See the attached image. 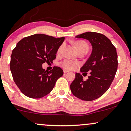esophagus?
Instances as JSON below:
<instances>
[{"mask_svg":"<svg viewBox=\"0 0 131 131\" xmlns=\"http://www.w3.org/2000/svg\"><path fill=\"white\" fill-rule=\"evenodd\" d=\"M69 72V71H68V70H67V69H63V72H64V74H66V73H67V72Z\"/></svg>","mask_w":131,"mask_h":131,"instance_id":"34e87169","label":"esophagus"}]
</instances>
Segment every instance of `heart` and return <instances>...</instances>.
<instances>
[{"mask_svg":"<svg viewBox=\"0 0 131 131\" xmlns=\"http://www.w3.org/2000/svg\"><path fill=\"white\" fill-rule=\"evenodd\" d=\"M74 46H75L77 51L80 50L81 49L85 48H89L88 45L86 42H83V41H77V42H75V43H74ZM62 47V46L59 47V48L58 49V52H60ZM60 64L64 68L67 69H70V70L74 69L76 68V67H77V66L79 65V63L73 62V61H71L69 60H64L63 61V62H61Z\"/></svg>","mask_w":131,"mask_h":131,"instance_id":"1","label":"heart"}]
</instances>
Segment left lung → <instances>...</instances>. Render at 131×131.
Wrapping results in <instances>:
<instances>
[{"label": "left lung", "mask_w": 131, "mask_h": 131, "mask_svg": "<svg viewBox=\"0 0 131 131\" xmlns=\"http://www.w3.org/2000/svg\"><path fill=\"white\" fill-rule=\"evenodd\" d=\"M75 38L88 40L91 44V54L80 68L81 72H89L90 75L83 80L80 73H76L71 91L81 100H95L107 91L115 77L118 67L116 48L108 38L100 33L86 32Z\"/></svg>", "instance_id": "left-lung-1"}]
</instances>
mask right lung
I'll return each instance as SVG.
<instances>
[{
    "mask_svg": "<svg viewBox=\"0 0 131 131\" xmlns=\"http://www.w3.org/2000/svg\"><path fill=\"white\" fill-rule=\"evenodd\" d=\"M64 37L55 38L37 34L25 37L16 45L11 56L10 70L15 83L24 95L40 99L48 95L63 71L54 67L50 71L43 68L52 62Z\"/></svg>",
    "mask_w": 131,
    "mask_h": 131,
    "instance_id": "add662e5",
    "label": "right lung"
}]
</instances>
